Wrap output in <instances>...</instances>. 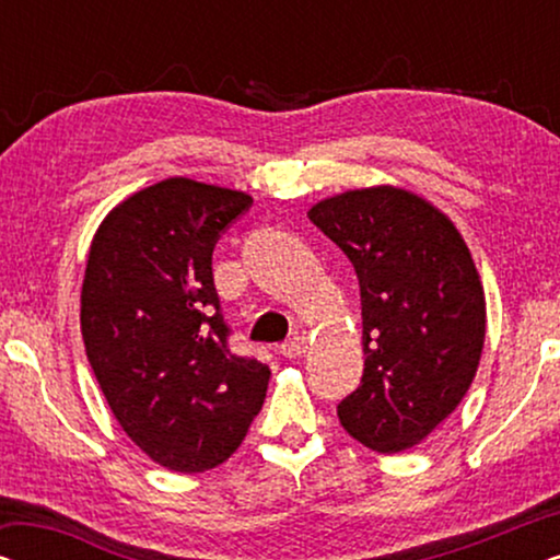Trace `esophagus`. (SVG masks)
<instances>
[{"label": "esophagus", "instance_id": "obj_1", "mask_svg": "<svg viewBox=\"0 0 560 560\" xmlns=\"http://www.w3.org/2000/svg\"><path fill=\"white\" fill-rule=\"evenodd\" d=\"M305 349H308V339H305L303 334H295V336H290L285 343H282L280 354L288 357V359H298V357L305 354Z\"/></svg>", "mask_w": 560, "mask_h": 560}]
</instances>
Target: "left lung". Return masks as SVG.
I'll return each mask as SVG.
<instances>
[{
	"label": "left lung",
	"mask_w": 560,
	"mask_h": 560,
	"mask_svg": "<svg viewBox=\"0 0 560 560\" xmlns=\"http://www.w3.org/2000/svg\"><path fill=\"white\" fill-rule=\"evenodd\" d=\"M308 217L362 293L364 374L336 410L343 431L377 454L412 448L458 408L485 349L471 252L446 213L395 186L324 198Z\"/></svg>",
	"instance_id": "8db88e82"
}]
</instances>
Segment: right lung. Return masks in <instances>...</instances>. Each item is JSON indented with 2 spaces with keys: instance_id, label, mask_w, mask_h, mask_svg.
I'll list each match as a JSON object with an SVG mask.
<instances>
[{
  "instance_id": "add662e5",
  "label": "right lung",
  "mask_w": 560,
  "mask_h": 560,
  "mask_svg": "<svg viewBox=\"0 0 560 560\" xmlns=\"http://www.w3.org/2000/svg\"><path fill=\"white\" fill-rule=\"evenodd\" d=\"M249 206L242 190L167 178L125 198L91 242L89 364L125 433L171 471L226 462L262 410L270 366L232 354L211 270L221 232Z\"/></svg>"
}]
</instances>
